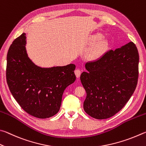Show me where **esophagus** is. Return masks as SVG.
Returning a JSON list of instances; mask_svg holds the SVG:
<instances>
[{"instance_id":"34e87169","label":"esophagus","mask_w":146,"mask_h":146,"mask_svg":"<svg viewBox=\"0 0 146 146\" xmlns=\"http://www.w3.org/2000/svg\"><path fill=\"white\" fill-rule=\"evenodd\" d=\"M81 74V72L80 69H76V70H75V74H76V78H80Z\"/></svg>"}]
</instances>
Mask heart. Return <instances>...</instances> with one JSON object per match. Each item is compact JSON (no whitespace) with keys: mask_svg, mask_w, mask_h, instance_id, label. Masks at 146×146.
<instances>
[{"mask_svg":"<svg viewBox=\"0 0 146 146\" xmlns=\"http://www.w3.org/2000/svg\"><path fill=\"white\" fill-rule=\"evenodd\" d=\"M103 38V35L100 33H96L92 37V40L93 42H98L88 51L87 57L90 60L95 61L98 60L108 50L109 47L108 41L106 39H102Z\"/></svg>","mask_w":146,"mask_h":146,"instance_id":"heart-1","label":"heart"}]
</instances>
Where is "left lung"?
Returning a JSON list of instances; mask_svg holds the SVG:
<instances>
[{"label": "left lung", "mask_w": 146, "mask_h": 146, "mask_svg": "<svg viewBox=\"0 0 146 146\" xmlns=\"http://www.w3.org/2000/svg\"><path fill=\"white\" fill-rule=\"evenodd\" d=\"M139 55L130 42L85 64L80 76L86 97L84 110L97 119L113 116L125 106L137 87Z\"/></svg>", "instance_id": "obj_1"}]
</instances>
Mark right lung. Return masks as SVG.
<instances>
[{"label": "right lung", "instance_id": "1", "mask_svg": "<svg viewBox=\"0 0 146 146\" xmlns=\"http://www.w3.org/2000/svg\"><path fill=\"white\" fill-rule=\"evenodd\" d=\"M25 33L17 38L7 54L6 80L20 107L39 119L52 117L60 110L65 89L76 80L74 64L41 68L28 57Z\"/></svg>", "mask_w": 146, "mask_h": 146}]
</instances>
